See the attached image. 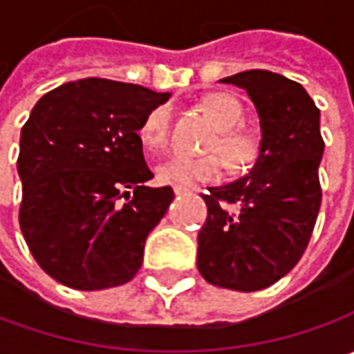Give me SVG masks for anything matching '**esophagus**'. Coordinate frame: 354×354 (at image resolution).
Returning <instances> with one entry per match:
<instances>
[{
    "label": "esophagus",
    "mask_w": 354,
    "mask_h": 354,
    "mask_svg": "<svg viewBox=\"0 0 354 354\" xmlns=\"http://www.w3.org/2000/svg\"><path fill=\"white\" fill-rule=\"evenodd\" d=\"M173 191H175V195H177V197H181V195L187 193V189H183V187H173Z\"/></svg>",
    "instance_id": "obj_1"
}]
</instances>
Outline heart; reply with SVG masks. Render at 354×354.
Returning a JSON list of instances; mask_svg holds the SVG:
<instances>
[{"mask_svg":"<svg viewBox=\"0 0 354 354\" xmlns=\"http://www.w3.org/2000/svg\"><path fill=\"white\" fill-rule=\"evenodd\" d=\"M198 108L216 129V136H212L207 143V149L214 153L201 157L171 156L163 159L156 165L159 183L189 189L197 183L216 181L223 173V161L234 173H244L258 163L262 153V140L250 129L236 128L242 120V108L232 96L214 92L205 96ZM169 106L165 104L149 110L147 116L143 118L140 138L149 153L165 147L169 138Z\"/></svg>","mask_w":354,"mask_h":354,"instance_id":"b5f03b06","label":"heart"}]
</instances>
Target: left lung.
<instances>
[{"instance_id": "8db88e82", "label": "left lung", "mask_w": 354, "mask_h": 354, "mask_svg": "<svg viewBox=\"0 0 354 354\" xmlns=\"http://www.w3.org/2000/svg\"><path fill=\"white\" fill-rule=\"evenodd\" d=\"M221 82L250 96L262 153L248 175L203 195L209 216L197 238V268L212 286L258 292L299 262L317 221L325 147L319 108L299 82L270 71H244Z\"/></svg>"}]
</instances>
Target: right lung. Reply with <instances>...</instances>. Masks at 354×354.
<instances>
[{"mask_svg":"<svg viewBox=\"0 0 354 354\" xmlns=\"http://www.w3.org/2000/svg\"><path fill=\"white\" fill-rule=\"evenodd\" d=\"M169 96L82 78L35 104L21 129L19 225L37 264L62 286L116 288L142 268L145 238L175 195L145 185L153 173L138 131Z\"/></svg>","mask_w":354,"mask_h":354,"instance_id":"1","label":"right lung"}]
</instances>
